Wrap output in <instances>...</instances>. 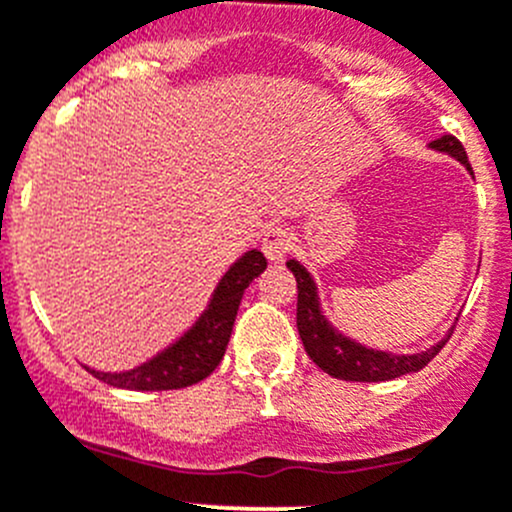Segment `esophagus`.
Returning a JSON list of instances; mask_svg holds the SVG:
<instances>
[{
    "label": "esophagus",
    "instance_id": "obj_1",
    "mask_svg": "<svg viewBox=\"0 0 512 512\" xmlns=\"http://www.w3.org/2000/svg\"><path fill=\"white\" fill-rule=\"evenodd\" d=\"M292 247V232L285 227H270L262 237V252L270 262H280L282 257L290 252Z\"/></svg>",
    "mask_w": 512,
    "mask_h": 512
}]
</instances>
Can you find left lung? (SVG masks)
Instances as JSON below:
<instances>
[{
  "mask_svg": "<svg viewBox=\"0 0 512 512\" xmlns=\"http://www.w3.org/2000/svg\"><path fill=\"white\" fill-rule=\"evenodd\" d=\"M430 147H435L440 152H448L455 160L463 162L468 170H473L468 162V155H465V147L460 145L458 137L443 135L440 140L430 142ZM287 267H290V272L297 280V332H300L305 352L320 370L337 377V380L380 382L395 380V377L408 375V372H418L443 350L445 342L453 335V330H450L445 340H440L430 350L418 352V355H393V352L367 350V347L347 340L345 335H340L325 320V315L320 310V302H317V290L310 272L295 260L287 262Z\"/></svg>",
  "mask_w": 512,
  "mask_h": 512,
  "instance_id": "obj_1",
  "label": "left lung"
}]
</instances>
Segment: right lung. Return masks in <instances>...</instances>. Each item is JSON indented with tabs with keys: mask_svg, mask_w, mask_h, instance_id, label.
I'll return each instance as SVG.
<instances>
[{
	"mask_svg": "<svg viewBox=\"0 0 512 512\" xmlns=\"http://www.w3.org/2000/svg\"><path fill=\"white\" fill-rule=\"evenodd\" d=\"M265 267L267 260L262 252H245L222 277L210 307L197 325L145 365L130 372H99L89 367L87 370L107 385L124 390H180L205 380L222 362L242 295Z\"/></svg>",
	"mask_w": 512,
	"mask_h": 512,
	"instance_id": "obj_1",
	"label": "right lung"
}]
</instances>
